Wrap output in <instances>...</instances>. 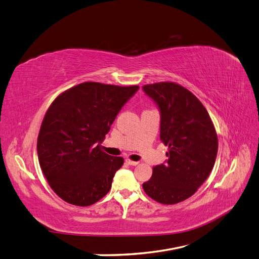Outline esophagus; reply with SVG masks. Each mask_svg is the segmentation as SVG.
<instances>
[{
    "label": "esophagus",
    "mask_w": 259,
    "mask_h": 259,
    "mask_svg": "<svg viewBox=\"0 0 259 259\" xmlns=\"http://www.w3.org/2000/svg\"><path fill=\"white\" fill-rule=\"evenodd\" d=\"M125 162H126L128 165H133V166H135V165H137V164L139 163V162H137V161H132V160H130V159H126L125 160Z\"/></svg>",
    "instance_id": "1"
}]
</instances>
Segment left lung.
Instances as JSON below:
<instances>
[{"label": "left lung", "mask_w": 259, "mask_h": 259, "mask_svg": "<svg viewBox=\"0 0 259 259\" xmlns=\"http://www.w3.org/2000/svg\"><path fill=\"white\" fill-rule=\"evenodd\" d=\"M143 90L159 107L160 138L168 147L166 163L153 167L143 188L154 201L176 204L194 194L213 169L216 131L204 106L184 86L160 82Z\"/></svg>", "instance_id": "left-lung-1"}]
</instances>
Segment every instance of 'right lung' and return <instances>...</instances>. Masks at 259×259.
Here are the masks:
<instances>
[{
    "mask_svg": "<svg viewBox=\"0 0 259 259\" xmlns=\"http://www.w3.org/2000/svg\"><path fill=\"white\" fill-rule=\"evenodd\" d=\"M138 89L84 82L53 101L38 133L36 150L43 174L59 198L89 206L110 190L124 160L101 151L100 144Z\"/></svg>",
    "mask_w": 259,
    "mask_h": 259,
    "instance_id": "obj_1",
    "label": "right lung"
}]
</instances>
